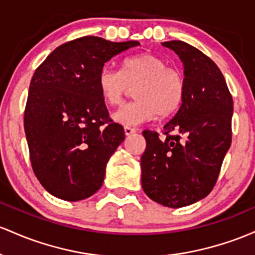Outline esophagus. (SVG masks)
Wrapping results in <instances>:
<instances>
[{"mask_svg": "<svg viewBox=\"0 0 255 255\" xmlns=\"http://www.w3.org/2000/svg\"><path fill=\"white\" fill-rule=\"evenodd\" d=\"M124 132H125V135H127V136H131V135H133V133L136 132V128L125 127L124 128Z\"/></svg>", "mask_w": 255, "mask_h": 255, "instance_id": "34e87169", "label": "esophagus"}]
</instances>
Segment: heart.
Masks as SVG:
<instances>
[{
	"mask_svg": "<svg viewBox=\"0 0 255 255\" xmlns=\"http://www.w3.org/2000/svg\"><path fill=\"white\" fill-rule=\"evenodd\" d=\"M133 101L120 106L113 113L116 123L137 127L158 114L167 117L181 107L185 95V81L181 71L154 54H141L124 60L122 71L105 66L97 77L102 100L110 106L119 105L133 87Z\"/></svg>",
	"mask_w": 255,
	"mask_h": 255,
	"instance_id": "heart-1",
	"label": "heart"
}]
</instances>
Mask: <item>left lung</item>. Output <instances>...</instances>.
<instances>
[{"instance_id":"left-lung-1","label":"left lung","mask_w":255,"mask_h":255,"mask_svg":"<svg viewBox=\"0 0 255 255\" xmlns=\"http://www.w3.org/2000/svg\"><path fill=\"white\" fill-rule=\"evenodd\" d=\"M161 44L183 62L185 95L178 112L165 124V139L143 131L147 147L141 158V181L149 199L179 208L213 189L231 144L234 104L224 76L202 51L182 41Z\"/></svg>"}]
</instances>
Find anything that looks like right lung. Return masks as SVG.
<instances>
[{
    "label": "right lung",
    "instance_id": "obj_1",
    "mask_svg": "<svg viewBox=\"0 0 255 255\" xmlns=\"http://www.w3.org/2000/svg\"><path fill=\"white\" fill-rule=\"evenodd\" d=\"M136 45L85 36L60 45L36 70L24 128L33 172L51 195L79 201L101 188L125 133L110 119L97 77L106 62Z\"/></svg>",
    "mask_w": 255,
    "mask_h": 255
}]
</instances>
